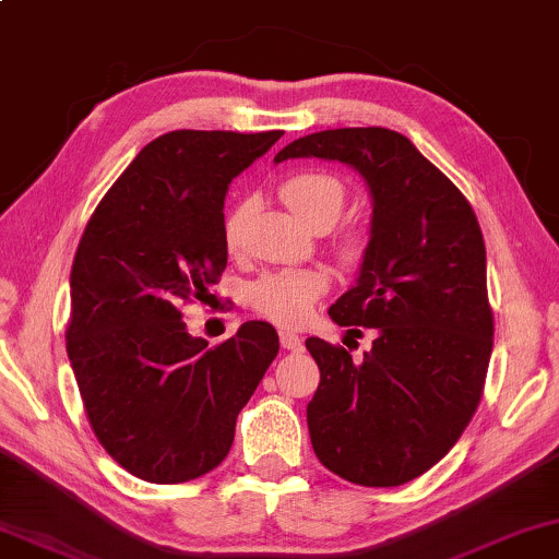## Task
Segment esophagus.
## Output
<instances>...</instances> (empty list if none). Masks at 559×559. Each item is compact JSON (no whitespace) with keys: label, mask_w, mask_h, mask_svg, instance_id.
<instances>
[{"label":"esophagus","mask_w":559,"mask_h":559,"mask_svg":"<svg viewBox=\"0 0 559 559\" xmlns=\"http://www.w3.org/2000/svg\"><path fill=\"white\" fill-rule=\"evenodd\" d=\"M278 337H281V347H286V349H299L301 347V337L296 332L281 330Z\"/></svg>","instance_id":"esophagus-1"}]
</instances>
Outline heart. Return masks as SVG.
<instances>
[{
  "mask_svg": "<svg viewBox=\"0 0 559 559\" xmlns=\"http://www.w3.org/2000/svg\"><path fill=\"white\" fill-rule=\"evenodd\" d=\"M281 197L296 217L307 225H332L345 206V186L326 170H299L281 183ZM248 202H237L225 214V240L235 248L242 237L248 219ZM330 278L317 267H292V271L271 273L250 286L248 299L260 314L273 322L294 326L309 317L311 304L326 292Z\"/></svg>",
  "mask_w": 559,
  "mask_h": 559,
  "instance_id": "1",
  "label": "heart"
}]
</instances>
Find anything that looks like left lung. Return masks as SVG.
Instances as JSON below:
<instances>
[{"label":"left lung","mask_w":559,"mask_h":559,"mask_svg":"<svg viewBox=\"0 0 559 559\" xmlns=\"http://www.w3.org/2000/svg\"><path fill=\"white\" fill-rule=\"evenodd\" d=\"M337 160L368 186L370 229L355 284L332 322L376 330L353 362L309 337L319 389L307 406L319 463L357 486L419 478L452 450L478 408L493 349L486 245L473 206L401 132L340 128L275 153Z\"/></svg>","instance_id":"8db88e82"}]
</instances>
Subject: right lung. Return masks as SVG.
I'll return each mask as SVG.
<instances>
[{
  "mask_svg": "<svg viewBox=\"0 0 559 559\" xmlns=\"http://www.w3.org/2000/svg\"><path fill=\"white\" fill-rule=\"evenodd\" d=\"M284 132L176 130L155 138L96 206L71 267L66 349L96 440L147 483H186L227 457L235 421L278 334L245 322L219 347L186 330L183 301L227 265L233 178Z\"/></svg>",
  "mask_w": 559,
  "mask_h": 559,
  "instance_id": "1",
  "label": "right lung"
}]
</instances>
